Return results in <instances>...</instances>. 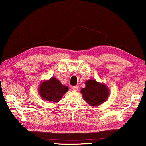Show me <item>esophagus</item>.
<instances>
[{
	"label": "esophagus",
	"mask_w": 146,
	"mask_h": 146,
	"mask_svg": "<svg viewBox=\"0 0 146 146\" xmlns=\"http://www.w3.org/2000/svg\"><path fill=\"white\" fill-rule=\"evenodd\" d=\"M78 88H79L78 86H73V90L76 91L78 90Z\"/></svg>",
	"instance_id": "1"
}]
</instances>
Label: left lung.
I'll return each instance as SVG.
<instances>
[{
    "label": "left lung",
    "instance_id": "8db88e82",
    "mask_svg": "<svg viewBox=\"0 0 146 146\" xmlns=\"http://www.w3.org/2000/svg\"><path fill=\"white\" fill-rule=\"evenodd\" d=\"M86 87L81 90L84 99L92 106L102 104L110 95V90L105 84L95 80H88L85 83Z\"/></svg>",
    "mask_w": 146,
    "mask_h": 146
}]
</instances>
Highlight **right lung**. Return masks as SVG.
Listing matches in <instances>:
<instances>
[{"label":"right lung","mask_w":146,"mask_h":146,"mask_svg":"<svg viewBox=\"0 0 146 146\" xmlns=\"http://www.w3.org/2000/svg\"><path fill=\"white\" fill-rule=\"evenodd\" d=\"M68 90V86L62 84L55 77L44 81L38 89L39 94L43 100L53 102H59Z\"/></svg>","instance_id":"add662e5"}]
</instances>
